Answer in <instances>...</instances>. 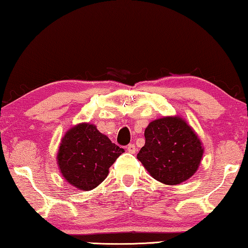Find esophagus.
Segmentation results:
<instances>
[{
  "label": "esophagus",
  "mask_w": 248,
  "mask_h": 248,
  "mask_svg": "<svg viewBox=\"0 0 248 248\" xmlns=\"http://www.w3.org/2000/svg\"><path fill=\"white\" fill-rule=\"evenodd\" d=\"M127 151H128L129 153H136V151H137L136 145L133 144V143L128 144V145H127Z\"/></svg>",
  "instance_id": "34e87169"
}]
</instances>
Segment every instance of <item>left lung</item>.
Wrapping results in <instances>:
<instances>
[{"label":"left lung","instance_id":"8db88e82","mask_svg":"<svg viewBox=\"0 0 248 248\" xmlns=\"http://www.w3.org/2000/svg\"><path fill=\"white\" fill-rule=\"evenodd\" d=\"M144 138L145 143L137 158L159 182L175 186L198 170L203 155L202 143L180 117L152 121L145 128Z\"/></svg>","mask_w":248,"mask_h":248}]
</instances>
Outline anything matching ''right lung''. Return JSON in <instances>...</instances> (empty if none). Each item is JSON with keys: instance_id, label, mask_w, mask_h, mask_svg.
<instances>
[{"instance_id": "right-lung-1", "label": "right lung", "mask_w": 248, "mask_h": 248, "mask_svg": "<svg viewBox=\"0 0 248 248\" xmlns=\"http://www.w3.org/2000/svg\"><path fill=\"white\" fill-rule=\"evenodd\" d=\"M124 152L93 124H80L62 139L57 162L67 182L90 191L107 178L109 168Z\"/></svg>"}]
</instances>
